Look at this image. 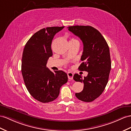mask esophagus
Instances as JSON below:
<instances>
[{"mask_svg":"<svg viewBox=\"0 0 131 131\" xmlns=\"http://www.w3.org/2000/svg\"><path fill=\"white\" fill-rule=\"evenodd\" d=\"M68 79L69 80H72L73 77V73L72 72H68Z\"/></svg>","mask_w":131,"mask_h":131,"instance_id":"obj_1","label":"esophagus"}]
</instances>
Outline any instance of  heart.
Here are the masks:
<instances>
[{"label": "heart", "instance_id": "heart-1", "mask_svg": "<svg viewBox=\"0 0 131 131\" xmlns=\"http://www.w3.org/2000/svg\"><path fill=\"white\" fill-rule=\"evenodd\" d=\"M76 40V39H72L71 40H71Z\"/></svg>", "mask_w": 131, "mask_h": 131}]
</instances>
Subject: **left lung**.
Returning <instances> with one entry per match:
<instances>
[{
  "label": "left lung",
  "instance_id": "obj_1",
  "mask_svg": "<svg viewBox=\"0 0 131 131\" xmlns=\"http://www.w3.org/2000/svg\"><path fill=\"white\" fill-rule=\"evenodd\" d=\"M68 28L82 40V62L79 69L88 72L84 79L78 73L73 76L75 81L84 84L82 91L75 95L82 101L92 102L102 94L108 81L111 69L109 47L101 34L92 26L76 25Z\"/></svg>",
  "mask_w": 131,
  "mask_h": 131
}]
</instances>
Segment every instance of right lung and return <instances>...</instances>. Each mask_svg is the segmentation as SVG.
<instances>
[{
	"label": "right lung",
	"mask_w": 131,
	"mask_h": 131,
	"mask_svg": "<svg viewBox=\"0 0 131 131\" xmlns=\"http://www.w3.org/2000/svg\"><path fill=\"white\" fill-rule=\"evenodd\" d=\"M64 26L43 28L34 34L23 50L21 73L28 91L34 98L48 103L58 97L60 88L68 82V75L63 71H54L46 68L52 56V40Z\"/></svg>",
	"instance_id": "add662e5"
}]
</instances>
